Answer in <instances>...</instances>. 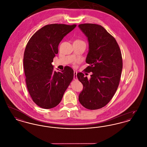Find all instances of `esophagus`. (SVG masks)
<instances>
[{
	"mask_svg": "<svg viewBox=\"0 0 147 147\" xmlns=\"http://www.w3.org/2000/svg\"><path fill=\"white\" fill-rule=\"evenodd\" d=\"M77 72L76 71H74V80H77Z\"/></svg>",
	"mask_w": 147,
	"mask_h": 147,
	"instance_id": "1",
	"label": "esophagus"
}]
</instances>
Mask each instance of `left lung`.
Listing matches in <instances>:
<instances>
[{
  "instance_id": "left-lung-1",
  "label": "left lung",
  "mask_w": 147,
  "mask_h": 147,
  "mask_svg": "<svg viewBox=\"0 0 147 147\" xmlns=\"http://www.w3.org/2000/svg\"><path fill=\"white\" fill-rule=\"evenodd\" d=\"M89 42L84 70L92 72L88 79L83 73H77L83 90L79 95L80 103L89 110L104 107L117 90L122 70V58L115 38L102 26L94 24L78 25Z\"/></svg>"
}]
</instances>
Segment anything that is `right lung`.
Masks as SVG:
<instances>
[{"mask_svg":"<svg viewBox=\"0 0 147 147\" xmlns=\"http://www.w3.org/2000/svg\"><path fill=\"white\" fill-rule=\"evenodd\" d=\"M76 24L47 25L29 40L24 55V68L28 92L35 104L49 109L58 105L73 79L74 71L67 66L61 71H53L52 64L58 53L63 37Z\"/></svg>","mask_w":147,"mask_h":147,"instance_id":"add662e5","label":"right lung"}]
</instances>
